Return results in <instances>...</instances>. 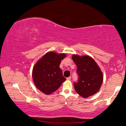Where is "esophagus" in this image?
I'll return each mask as SVG.
<instances>
[{
	"instance_id": "esophagus-1",
	"label": "esophagus",
	"mask_w": 126,
	"mask_h": 126,
	"mask_svg": "<svg viewBox=\"0 0 126 126\" xmlns=\"http://www.w3.org/2000/svg\"><path fill=\"white\" fill-rule=\"evenodd\" d=\"M70 79H71V77H67V78H66V80H70Z\"/></svg>"
}]
</instances>
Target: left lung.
Returning <instances> with one entry per match:
<instances>
[{
	"mask_svg": "<svg viewBox=\"0 0 126 126\" xmlns=\"http://www.w3.org/2000/svg\"><path fill=\"white\" fill-rule=\"evenodd\" d=\"M72 60L76 64L78 82L74 83L76 92L84 98L94 95L99 91L103 81L100 68L92 57L73 54Z\"/></svg>",
	"mask_w": 126,
	"mask_h": 126,
	"instance_id": "left-lung-1",
	"label": "left lung"
}]
</instances>
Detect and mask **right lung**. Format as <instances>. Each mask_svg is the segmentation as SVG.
I'll list each match as a JSON object with an SVG mask.
<instances>
[{
    "label": "right lung",
    "mask_w": 126,
    "mask_h": 126,
    "mask_svg": "<svg viewBox=\"0 0 126 126\" xmlns=\"http://www.w3.org/2000/svg\"><path fill=\"white\" fill-rule=\"evenodd\" d=\"M66 54L49 51L34 65L32 76L36 87L46 94H50L59 88L66 80L60 68L61 60Z\"/></svg>",
    "instance_id": "right-lung-1"
}]
</instances>
